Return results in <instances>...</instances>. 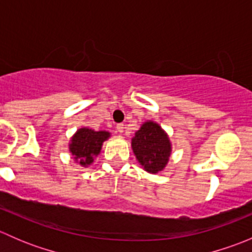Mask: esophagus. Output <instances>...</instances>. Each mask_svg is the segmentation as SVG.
Here are the masks:
<instances>
[{"instance_id":"obj_1","label":"esophagus","mask_w":252,"mask_h":252,"mask_svg":"<svg viewBox=\"0 0 252 252\" xmlns=\"http://www.w3.org/2000/svg\"><path fill=\"white\" fill-rule=\"evenodd\" d=\"M117 131H118V133H123L124 131V128H126V126H124V124H117Z\"/></svg>"}]
</instances>
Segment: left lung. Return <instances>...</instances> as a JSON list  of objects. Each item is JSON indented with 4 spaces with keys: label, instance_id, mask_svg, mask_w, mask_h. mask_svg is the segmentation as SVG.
I'll list each match as a JSON object with an SVG mask.
<instances>
[{
    "label": "left lung",
    "instance_id": "left-lung-1",
    "mask_svg": "<svg viewBox=\"0 0 252 252\" xmlns=\"http://www.w3.org/2000/svg\"><path fill=\"white\" fill-rule=\"evenodd\" d=\"M131 149L142 168L147 173L157 174L168 163L172 142L158 123L146 121L131 139Z\"/></svg>",
    "mask_w": 252,
    "mask_h": 252
}]
</instances>
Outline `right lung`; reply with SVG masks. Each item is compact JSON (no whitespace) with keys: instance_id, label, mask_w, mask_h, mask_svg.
I'll list each match as a JSON object with an SVG mask.
<instances>
[{"instance_id":"1","label":"right lung","mask_w":252,"mask_h":252,"mask_svg":"<svg viewBox=\"0 0 252 252\" xmlns=\"http://www.w3.org/2000/svg\"><path fill=\"white\" fill-rule=\"evenodd\" d=\"M111 133L106 130H94L90 128L78 129L69 142V152L77 163L89 167L101 152L102 144L110 139Z\"/></svg>"}]
</instances>
